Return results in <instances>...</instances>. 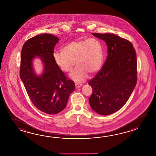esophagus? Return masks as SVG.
I'll list each match as a JSON object with an SVG mask.
<instances>
[{"label":"esophagus","mask_w":156,"mask_h":156,"mask_svg":"<svg viewBox=\"0 0 156 156\" xmlns=\"http://www.w3.org/2000/svg\"><path fill=\"white\" fill-rule=\"evenodd\" d=\"M81 86H82V84H81V83H75L76 89H79V88H80Z\"/></svg>","instance_id":"34e87169"}]
</instances>
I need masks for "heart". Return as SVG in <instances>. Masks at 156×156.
<instances>
[{
  "label": "heart",
  "mask_w": 156,
  "mask_h": 156,
  "mask_svg": "<svg viewBox=\"0 0 156 156\" xmlns=\"http://www.w3.org/2000/svg\"><path fill=\"white\" fill-rule=\"evenodd\" d=\"M53 57L57 66L67 73L71 71L76 62L77 66L70 76L76 81L82 82L89 73H96L102 66L103 45L95 38L73 41L63 46L61 52H54Z\"/></svg>",
  "instance_id": "obj_1"
}]
</instances>
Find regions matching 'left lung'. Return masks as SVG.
<instances>
[{
  "label": "left lung",
  "instance_id": "obj_1",
  "mask_svg": "<svg viewBox=\"0 0 156 156\" xmlns=\"http://www.w3.org/2000/svg\"><path fill=\"white\" fill-rule=\"evenodd\" d=\"M92 34L105 42L108 56L101 69L90 80L89 103L96 113L107 115L121 109L137 82L136 55L129 41L110 33Z\"/></svg>",
  "mask_w": 156,
  "mask_h": 156
}]
</instances>
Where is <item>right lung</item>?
Masks as SVG:
<instances>
[{"label":"right lung","instance_id":"add662e5","mask_svg":"<svg viewBox=\"0 0 156 156\" xmlns=\"http://www.w3.org/2000/svg\"><path fill=\"white\" fill-rule=\"evenodd\" d=\"M59 40L51 34L37 35L27 40L21 51L20 79L33 105L48 114H56L65 108L75 87L53 59V50ZM36 56L44 64V73L40 77L32 67V60Z\"/></svg>","mask_w":156,"mask_h":156}]
</instances>
